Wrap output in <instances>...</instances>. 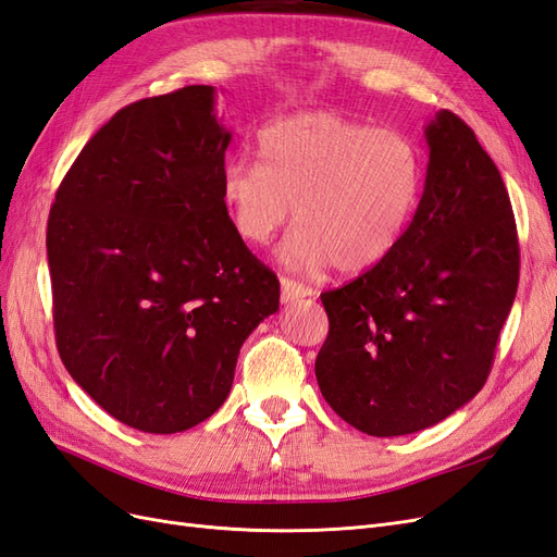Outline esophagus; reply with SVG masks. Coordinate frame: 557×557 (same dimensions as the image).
I'll return each mask as SVG.
<instances>
[{
  "mask_svg": "<svg viewBox=\"0 0 557 557\" xmlns=\"http://www.w3.org/2000/svg\"><path fill=\"white\" fill-rule=\"evenodd\" d=\"M307 295H311L307 285H301V283H297L293 278H285V276L281 278V301H285V305H288V301L307 297Z\"/></svg>",
  "mask_w": 557,
  "mask_h": 557,
  "instance_id": "34e87169",
  "label": "esophagus"
}]
</instances>
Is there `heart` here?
I'll return each instance as SVG.
<instances>
[{"instance_id":"b5f03b06","label":"heart","mask_w":557,"mask_h":557,"mask_svg":"<svg viewBox=\"0 0 557 557\" xmlns=\"http://www.w3.org/2000/svg\"><path fill=\"white\" fill-rule=\"evenodd\" d=\"M423 190L409 137L332 111L278 117L258 134V164L227 162L223 205L239 237L272 242L293 218L281 258L297 269L334 264L362 274L391 256Z\"/></svg>"}]
</instances>
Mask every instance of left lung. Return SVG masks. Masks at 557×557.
Returning a JSON list of instances; mask_svg holds the SVG:
<instances>
[{
	"instance_id": "8db88e82",
	"label": "left lung",
	"mask_w": 557,
	"mask_h": 557,
	"mask_svg": "<svg viewBox=\"0 0 557 557\" xmlns=\"http://www.w3.org/2000/svg\"><path fill=\"white\" fill-rule=\"evenodd\" d=\"M425 141L423 197L391 256L320 295V393L372 436L420 432L474 399L518 290L516 221L495 162L446 109Z\"/></svg>"
}]
</instances>
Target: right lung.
Instances as JSON below:
<instances>
[{
  "mask_svg": "<svg viewBox=\"0 0 557 557\" xmlns=\"http://www.w3.org/2000/svg\"><path fill=\"white\" fill-rule=\"evenodd\" d=\"M215 90L139 99L62 178L46 248L66 372L121 423L174 434L227 399L239 350L281 285L223 205L232 134Z\"/></svg>",
  "mask_w": 557,
  "mask_h": 557,
  "instance_id": "add662e5",
  "label": "right lung"
}]
</instances>
